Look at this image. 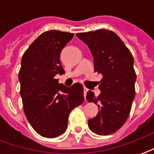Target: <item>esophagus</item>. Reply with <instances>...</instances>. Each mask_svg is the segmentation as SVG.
Instances as JSON below:
<instances>
[{"mask_svg":"<svg viewBox=\"0 0 154 154\" xmlns=\"http://www.w3.org/2000/svg\"><path fill=\"white\" fill-rule=\"evenodd\" d=\"M87 91H88V89H87V88H85V87H84V97H85V100H86Z\"/></svg>","mask_w":154,"mask_h":154,"instance_id":"obj_1","label":"esophagus"}]
</instances>
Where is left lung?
I'll use <instances>...</instances> for the list:
<instances>
[{
	"label": "left lung",
	"mask_w": 154,
	"mask_h": 154,
	"mask_svg": "<svg viewBox=\"0 0 154 154\" xmlns=\"http://www.w3.org/2000/svg\"><path fill=\"white\" fill-rule=\"evenodd\" d=\"M77 37L89 46L94 57V72L102 75L98 97L87 93L86 99L98 106V113L88 121L98 135L117 132L129 117L135 97L137 75L131 52L115 32L108 29L79 32Z\"/></svg>",
	"instance_id": "obj_1"
}]
</instances>
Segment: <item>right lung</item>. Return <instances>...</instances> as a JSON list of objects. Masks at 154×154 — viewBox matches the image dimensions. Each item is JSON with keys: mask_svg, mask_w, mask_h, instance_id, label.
Wrapping results in <instances>:
<instances>
[{"mask_svg": "<svg viewBox=\"0 0 154 154\" xmlns=\"http://www.w3.org/2000/svg\"><path fill=\"white\" fill-rule=\"evenodd\" d=\"M73 36L58 30L46 31L22 56L18 78L23 109L31 126L44 137L64 134L70 112L84 102L82 84L67 88L55 78L65 73L60 54Z\"/></svg>", "mask_w": 154, "mask_h": 154, "instance_id": "right-lung-1", "label": "right lung"}]
</instances>
